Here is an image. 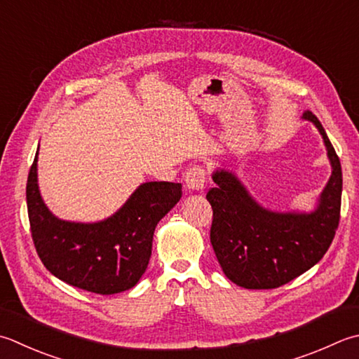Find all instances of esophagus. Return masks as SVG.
I'll use <instances>...</instances> for the list:
<instances>
[{
  "label": "esophagus",
  "instance_id": "esophagus-1",
  "mask_svg": "<svg viewBox=\"0 0 359 359\" xmlns=\"http://www.w3.org/2000/svg\"><path fill=\"white\" fill-rule=\"evenodd\" d=\"M205 185V171L199 166H194L185 174V187L188 191H202Z\"/></svg>",
  "mask_w": 359,
  "mask_h": 359
}]
</instances>
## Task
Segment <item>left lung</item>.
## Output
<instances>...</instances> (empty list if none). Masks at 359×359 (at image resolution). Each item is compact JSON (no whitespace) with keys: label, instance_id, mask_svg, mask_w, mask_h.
I'll use <instances>...</instances> for the list:
<instances>
[{"label":"left lung","instance_id":"1","mask_svg":"<svg viewBox=\"0 0 359 359\" xmlns=\"http://www.w3.org/2000/svg\"><path fill=\"white\" fill-rule=\"evenodd\" d=\"M304 119L319 130L332 166L311 210L276 212L262 205L233 170L216 168L207 193L213 208L210 241L222 272L245 290H273L311 269L325 255L339 224L342 171L322 124L311 111Z\"/></svg>","mask_w":359,"mask_h":359}]
</instances>
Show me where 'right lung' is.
<instances>
[{"instance_id": "obj_1", "label": "right lung", "mask_w": 359, "mask_h": 359, "mask_svg": "<svg viewBox=\"0 0 359 359\" xmlns=\"http://www.w3.org/2000/svg\"><path fill=\"white\" fill-rule=\"evenodd\" d=\"M39 149L26 185L32 240L45 268L62 282L102 296L128 291L149 264L157 224L182 198V184L144 182L114 215L96 222L65 221L39 188Z\"/></svg>"}]
</instances>
